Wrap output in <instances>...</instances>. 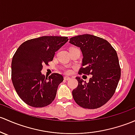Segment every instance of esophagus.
<instances>
[{
	"label": "esophagus",
	"mask_w": 135,
	"mask_h": 135,
	"mask_svg": "<svg viewBox=\"0 0 135 135\" xmlns=\"http://www.w3.org/2000/svg\"><path fill=\"white\" fill-rule=\"evenodd\" d=\"M70 79V78L68 77V76H65V77H64V79H65V80H69Z\"/></svg>",
	"instance_id": "esophagus-1"
}]
</instances>
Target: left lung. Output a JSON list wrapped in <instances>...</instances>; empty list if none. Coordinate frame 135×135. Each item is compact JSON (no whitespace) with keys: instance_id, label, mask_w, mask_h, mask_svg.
I'll return each mask as SVG.
<instances>
[{"instance_id":"1","label":"left lung","mask_w":135,"mask_h":135,"mask_svg":"<svg viewBox=\"0 0 135 135\" xmlns=\"http://www.w3.org/2000/svg\"><path fill=\"white\" fill-rule=\"evenodd\" d=\"M69 41L83 55L79 74L92 75L89 83L76 78L78 85L72 91L74 100L83 108L102 107L113 96L121 76L117 53L107 41L90 34L77 35Z\"/></svg>"}]
</instances>
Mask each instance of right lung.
Returning <instances> with one entry per match:
<instances>
[{
    "label": "right lung",
    "mask_w": 135,
    "mask_h": 135,
    "mask_svg": "<svg viewBox=\"0 0 135 135\" xmlns=\"http://www.w3.org/2000/svg\"><path fill=\"white\" fill-rule=\"evenodd\" d=\"M68 40L67 37L42 36L24 42L17 50L11 62V80L17 94L28 105L45 107L55 99L63 77L57 73L45 77L42 65L52 61L55 52Z\"/></svg>",
    "instance_id": "1"
}]
</instances>
